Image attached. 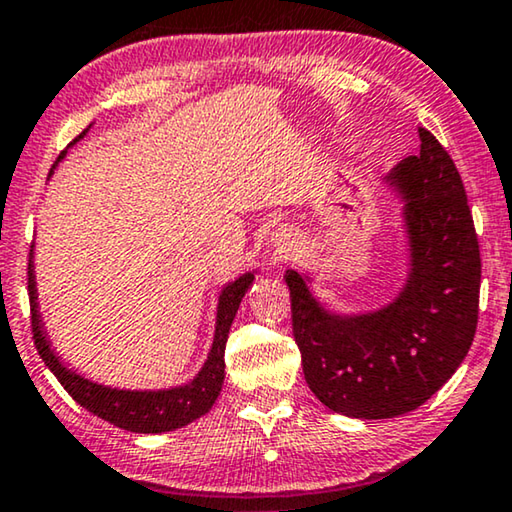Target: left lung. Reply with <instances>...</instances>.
I'll list each match as a JSON object with an SVG mask.
<instances>
[{
    "instance_id": "8db88e82",
    "label": "left lung",
    "mask_w": 512,
    "mask_h": 512,
    "mask_svg": "<svg viewBox=\"0 0 512 512\" xmlns=\"http://www.w3.org/2000/svg\"><path fill=\"white\" fill-rule=\"evenodd\" d=\"M420 133V154L388 175L404 196L409 277L395 302L339 316L288 270L293 337L311 392L328 409L381 420L425 404L469 353L478 325L480 249L462 177L439 140Z\"/></svg>"
}]
</instances>
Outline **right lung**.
I'll list each match as a JSON object with an SVG mask.
<instances>
[{
    "label": "right lung",
    "instance_id": "1",
    "mask_svg": "<svg viewBox=\"0 0 512 512\" xmlns=\"http://www.w3.org/2000/svg\"><path fill=\"white\" fill-rule=\"evenodd\" d=\"M87 133V129L80 133L76 140H80ZM73 140V143H76ZM71 143V145H73ZM64 152L59 154V159ZM57 159V161H59ZM254 281V272H247L231 281L219 295L217 307V328H214V342L207 355L205 365L201 372L196 374L194 381L187 385H177V388L168 390H117L106 388V385L92 383L83 379V376L71 372L64 367V362L57 358L50 342L43 332L39 305H36V281H34V263L29 256L27 265V288H29V307H32V332H34V346L39 351L41 360L46 367L57 376V381L64 385V390L76 399V402L87 409L94 416L108 420L110 425L127 429V432L136 434H161L173 432L177 427L189 425L196 418L205 416L217 402L221 385H224V353L228 342V330H231L233 318L238 314V307L247 293V288Z\"/></svg>",
    "mask_w": 512,
    "mask_h": 512
}]
</instances>
